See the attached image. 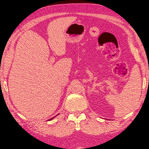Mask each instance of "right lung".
Here are the masks:
<instances>
[{"label": "right lung", "instance_id": "obj_1", "mask_svg": "<svg viewBox=\"0 0 149 149\" xmlns=\"http://www.w3.org/2000/svg\"><path fill=\"white\" fill-rule=\"evenodd\" d=\"M54 118H51V119H49V120H51V119H53Z\"/></svg>", "mask_w": 149, "mask_h": 149}]
</instances>
